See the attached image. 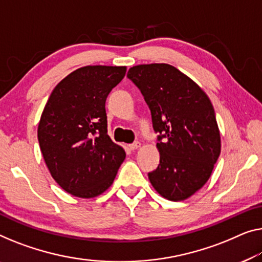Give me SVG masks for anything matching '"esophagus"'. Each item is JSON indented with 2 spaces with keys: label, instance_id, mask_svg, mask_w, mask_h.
Listing matches in <instances>:
<instances>
[{
  "label": "esophagus",
  "instance_id": "1",
  "mask_svg": "<svg viewBox=\"0 0 262 262\" xmlns=\"http://www.w3.org/2000/svg\"><path fill=\"white\" fill-rule=\"evenodd\" d=\"M140 144H141V143H140L139 141H135V142L130 143L129 146H128V147H129V149H130V150H135V149H138V148L140 147Z\"/></svg>",
  "mask_w": 262,
  "mask_h": 262
}]
</instances>
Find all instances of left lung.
Listing matches in <instances>:
<instances>
[{"label": "left lung", "instance_id": "left-lung-1", "mask_svg": "<svg viewBox=\"0 0 262 262\" xmlns=\"http://www.w3.org/2000/svg\"><path fill=\"white\" fill-rule=\"evenodd\" d=\"M127 77L143 95L159 134L160 163L148 173L149 181L163 198L185 200L208 181L220 155L212 103L193 80L170 64L135 66Z\"/></svg>", "mask_w": 262, "mask_h": 262}]
</instances>
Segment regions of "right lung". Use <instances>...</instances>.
<instances>
[{
  "mask_svg": "<svg viewBox=\"0 0 262 262\" xmlns=\"http://www.w3.org/2000/svg\"><path fill=\"white\" fill-rule=\"evenodd\" d=\"M126 75V67L76 69L50 94L38 123L45 162L61 188L94 198L109 188L126 158L107 133L106 99Z\"/></svg>",
  "mask_w": 262,
  "mask_h": 262,
  "instance_id": "1",
  "label": "right lung"
}]
</instances>
